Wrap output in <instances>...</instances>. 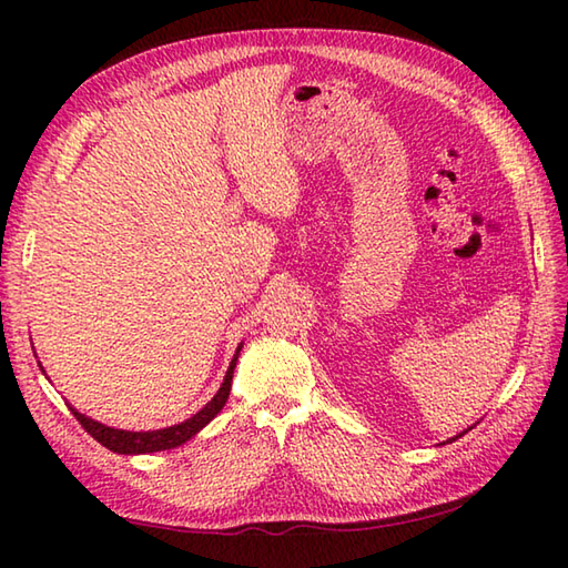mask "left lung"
<instances>
[{
    "instance_id": "obj_1",
    "label": "left lung",
    "mask_w": 568,
    "mask_h": 568,
    "mask_svg": "<svg viewBox=\"0 0 568 568\" xmlns=\"http://www.w3.org/2000/svg\"><path fill=\"white\" fill-rule=\"evenodd\" d=\"M468 429H470V427H468ZM468 429H466V432H468ZM462 434H464V432H462ZM462 434H456V437H452V439H449V442H454V439H458V437H462Z\"/></svg>"
}]
</instances>
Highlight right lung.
<instances>
[{
	"label": "right lung",
	"instance_id": "add662e5",
	"mask_svg": "<svg viewBox=\"0 0 568 568\" xmlns=\"http://www.w3.org/2000/svg\"><path fill=\"white\" fill-rule=\"evenodd\" d=\"M241 346L244 344L236 346V354L232 358V364H229V368H226V376H224V383L220 385V390L214 393L212 400L204 405L200 413L187 417L185 422H180V425L163 427V429H149V432H129V429L106 427V425H102V422L78 413L72 405H70V413L78 417V422L84 429H88L90 437L98 439L102 446H106V449L114 454H153V452L175 449V446L190 442L202 427H207L210 422L222 413V407L229 400V390H232V378H234V368H236V358H239ZM41 371H43V366H41ZM43 376H45V371H43Z\"/></svg>",
	"mask_w": 568,
	"mask_h": 568
}]
</instances>
